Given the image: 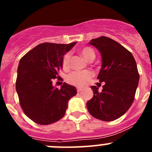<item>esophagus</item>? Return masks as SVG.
<instances>
[{
    "label": "esophagus",
    "instance_id": "obj_1",
    "mask_svg": "<svg viewBox=\"0 0 152 152\" xmlns=\"http://www.w3.org/2000/svg\"><path fill=\"white\" fill-rule=\"evenodd\" d=\"M81 90H82V89H81V88H77V93H80V91H81Z\"/></svg>",
    "mask_w": 152,
    "mask_h": 152
}]
</instances>
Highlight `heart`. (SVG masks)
Wrapping results in <instances>:
<instances>
[{
  "label": "heart",
  "instance_id": "1",
  "mask_svg": "<svg viewBox=\"0 0 152 152\" xmlns=\"http://www.w3.org/2000/svg\"><path fill=\"white\" fill-rule=\"evenodd\" d=\"M80 54L87 61H92L95 58V52L91 47H84L79 50ZM71 54L69 52L64 54L62 58V67L64 69H68L70 68ZM94 77V73L91 71H84V72H75L70 74L67 77L66 80L69 84L77 87H84Z\"/></svg>",
  "mask_w": 152,
  "mask_h": 152
}]
</instances>
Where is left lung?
Instances as JSON below:
<instances>
[{"label": "left lung", "instance_id": "obj_1", "mask_svg": "<svg viewBox=\"0 0 152 152\" xmlns=\"http://www.w3.org/2000/svg\"><path fill=\"white\" fill-rule=\"evenodd\" d=\"M102 56V67L97 76L104 82L101 92L91 86L92 99L87 102L91 115L103 121H113L124 115L135 99L139 74L131 52L117 42L105 36L91 39Z\"/></svg>", "mask_w": 152, "mask_h": 152}]
</instances>
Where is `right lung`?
I'll use <instances>...</instances> for the list:
<instances>
[{"mask_svg":"<svg viewBox=\"0 0 152 152\" xmlns=\"http://www.w3.org/2000/svg\"><path fill=\"white\" fill-rule=\"evenodd\" d=\"M76 42L69 44L45 42L21 58L17 68L16 90L24 113L39 125H49L64 116L68 100L77 94L75 87L64 83L52 85L62 68V58Z\"/></svg>","mask_w":152,"mask_h":152,"instance_id":"right-lung-1","label":"right lung"}]
</instances>
